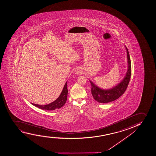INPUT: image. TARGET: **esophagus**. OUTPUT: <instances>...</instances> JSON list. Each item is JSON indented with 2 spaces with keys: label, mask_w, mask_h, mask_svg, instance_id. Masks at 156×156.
Returning <instances> with one entry per match:
<instances>
[{
  "label": "esophagus",
  "mask_w": 156,
  "mask_h": 156,
  "mask_svg": "<svg viewBox=\"0 0 156 156\" xmlns=\"http://www.w3.org/2000/svg\"><path fill=\"white\" fill-rule=\"evenodd\" d=\"M75 73L77 75H80L81 73H82V71L79 68H77V69H76Z\"/></svg>",
  "instance_id": "esophagus-1"
}]
</instances>
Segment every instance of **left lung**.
Instances as JSON below:
<instances>
[{
	"mask_svg": "<svg viewBox=\"0 0 156 156\" xmlns=\"http://www.w3.org/2000/svg\"><path fill=\"white\" fill-rule=\"evenodd\" d=\"M125 47L127 51L128 69L126 75L119 83L112 87V88L104 89L97 86L92 81L89 80L91 85V94L94 99L97 102L106 104L114 101L119 98L125 92L130 79L131 65L129 51L126 46H125Z\"/></svg>",
	"mask_w": 156,
	"mask_h": 156,
	"instance_id": "obj_1",
	"label": "left lung"
}]
</instances>
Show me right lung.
Segmentation results:
<instances>
[{
    "label": "right lung",
    "mask_w": 156,
    "mask_h": 156,
    "mask_svg": "<svg viewBox=\"0 0 156 156\" xmlns=\"http://www.w3.org/2000/svg\"><path fill=\"white\" fill-rule=\"evenodd\" d=\"M67 81L64 85V88L62 89L59 96L58 97V98L53 102H51L50 104L44 105H40L33 104V103H31V104L34 106H36L37 107L42 110H54L62 108V107L64 106L67 99Z\"/></svg>",
    "instance_id": "add662e5"
}]
</instances>
